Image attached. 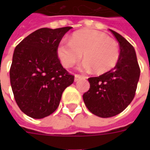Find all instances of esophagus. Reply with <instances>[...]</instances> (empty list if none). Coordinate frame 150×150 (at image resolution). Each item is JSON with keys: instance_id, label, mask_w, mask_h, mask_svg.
<instances>
[{"instance_id": "34e87169", "label": "esophagus", "mask_w": 150, "mask_h": 150, "mask_svg": "<svg viewBox=\"0 0 150 150\" xmlns=\"http://www.w3.org/2000/svg\"><path fill=\"white\" fill-rule=\"evenodd\" d=\"M82 75H75V82H78L79 80L81 79H82Z\"/></svg>"}]
</instances>
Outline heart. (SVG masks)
<instances>
[{
  "instance_id": "heart-1",
  "label": "heart",
  "mask_w": 150,
  "mask_h": 150,
  "mask_svg": "<svg viewBox=\"0 0 150 150\" xmlns=\"http://www.w3.org/2000/svg\"><path fill=\"white\" fill-rule=\"evenodd\" d=\"M86 61L82 68L85 70L93 68L97 73H104L116 65L119 57L117 41L103 33L82 29L74 33L70 41L61 40L57 47V54L62 65L70 68L82 57Z\"/></svg>"
}]
</instances>
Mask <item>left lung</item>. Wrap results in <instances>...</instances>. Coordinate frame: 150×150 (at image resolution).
Listing matches in <instances>:
<instances>
[{
  "instance_id": "obj_1",
  "label": "left lung",
  "mask_w": 150,
  "mask_h": 150,
  "mask_svg": "<svg viewBox=\"0 0 150 150\" xmlns=\"http://www.w3.org/2000/svg\"><path fill=\"white\" fill-rule=\"evenodd\" d=\"M120 45L118 61L114 68L98 77L88 79L90 87L83 94L89 111L100 117H110L122 112L135 96L140 68L135 50L126 39L112 29Z\"/></svg>"
}]
</instances>
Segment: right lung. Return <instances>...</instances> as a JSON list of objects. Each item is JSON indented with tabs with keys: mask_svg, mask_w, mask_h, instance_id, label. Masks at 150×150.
<instances>
[{
	"mask_svg": "<svg viewBox=\"0 0 150 150\" xmlns=\"http://www.w3.org/2000/svg\"><path fill=\"white\" fill-rule=\"evenodd\" d=\"M71 28L37 29L14 50L11 86L18 107L30 117L41 119L53 114L64 90L74 82L57 54L58 43Z\"/></svg>",
	"mask_w": 150,
	"mask_h": 150,
	"instance_id": "1",
	"label": "right lung"
}]
</instances>
